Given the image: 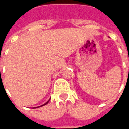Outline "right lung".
Returning a JSON list of instances; mask_svg holds the SVG:
<instances>
[{"mask_svg":"<svg viewBox=\"0 0 129 129\" xmlns=\"http://www.w3.org/2000/svg\"><path fill=\"white\" fill-rule=\"evenodd\" d=\"M49 101H50V100H49L48 101V102H46L44 104H43V105H42V106H38V107H41V106H44V105H46V104H48V103L49 102Z\"/></svg>","mask_w":129,"mask_h":129,"instance_id":"add662e5","label":"right lung"}]
</instances>
